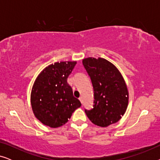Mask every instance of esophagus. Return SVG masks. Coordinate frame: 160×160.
<instances>
[{
	"label": "esophagus",
	"mask_w": 160,
	"mask_h": 160,
	"mask_svg": "<svg viewBox=\"0 0 160 160\" xmlns=\"http://www.w3.org/2000/svg\"><path fill=\"white\" fill-rule=\"evenodd\" d=\"M79 100L81 101V102H82V98H79Z\"/></svg>",
	"instance_id": "esophagus-1"
}]
</instances>
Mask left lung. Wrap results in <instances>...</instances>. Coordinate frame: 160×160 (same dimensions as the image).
<instances>
[{
  "mask_svg": "<svg viewBox=\"0 0 160 160\" xmlns=\"http://www.w3.org/2000/svg\"><path fill=\"white\" fill-rule=\"evenodd\" d=\"M94 90L92 108L85 109L87 117L96 125L106 128L121 119L128 108L129 94L122 74L112 63L99 58L82 60Z\"/></svg>",
  "mask_w": 160,
  "mask_h": 160,
  "instance_id": "1",
  "label": "left lung"
}]
</instances>
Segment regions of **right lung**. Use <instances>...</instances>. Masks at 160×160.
Returning <instances> with one entry per match:
<instances>
[{"label": "right lung", "mask_w": 160, "mask_h": 160, "mask_svg": "<svg viewBox=\"0 0 160 160\" xmlns=\"http://www.w3.org/2000/svg\"><path fill=\"white\" fill-rule=\"evenodd\" d=\"M76 62H55L41 72L32 88L30 100L37 119L50 128H59L68 121L82 106L68 84Z\"/></svg>", "instance_id": "right-lung-1"}]
</instances>
